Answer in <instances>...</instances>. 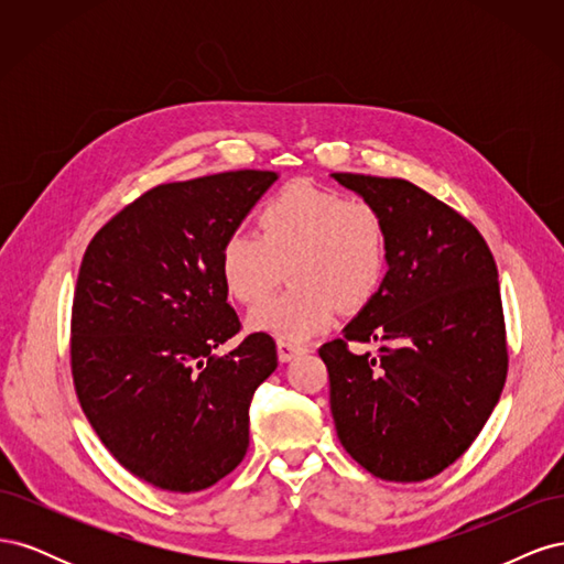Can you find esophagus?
<instances>
[{"mask_svg":"<svg viewBox=\"0 0 564 564\" xmlns=\"http://www.w3.org/2000/svg\"><path fill=\"white\" fill-rule=\"evenodd\" d=\"M305 348L303 346H296V344H289V340H278V357L280 362H289L294 360L296 355H301Z\"/></svg>","mask_w":564,"mask_h":564,"instance_id":"34e87169","label":"esophagus"}]
</instances>
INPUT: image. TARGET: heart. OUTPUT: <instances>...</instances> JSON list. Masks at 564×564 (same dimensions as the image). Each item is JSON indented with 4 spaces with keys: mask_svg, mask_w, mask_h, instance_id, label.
Here are the masks:
<instances>
[{
    "mask_svg": "<svg viewBox=\"0 0 564 564\" xmlns=\"http://www.w3.org/2000/svg\"><path fill=\"white\" fill-rule=\"evenodd\" d=\"M256 232H230L218 272L230 299L263 301L286 275L292 286L249 315V327L280 340H305L329 327L336 311H362L388 270V230L367 199L294 181L268 197Z\"/></svg>",
    "mask_w": 564,
    "mask_h": 564,
    "instance_id": "heart-1",
    "label": "heart"
}]
</instances>
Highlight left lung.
<instances>
[{
	"mask_svg": "<svg viewBox=\"0 0 564 564\" xmlns=\"http://www.w3.org/2000/svg\"><path fill=\"white\" fill-rule=\"evenodd\" d=\"M379 209L388 272L344 336L319 346L344 449L371 475L421 482L480 435L508 373L499 272L468 218L404 178L332 174ZM377 339L355 356L347 344Z\"/></svg>",
	"mask_w": 564,
	"mask_h": 564,
	"instance_id": "8db88e82",
	"label": "left lung"
}]
</instances>
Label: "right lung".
Listing matches in <instances>:
<instances>
[{
  "label": "right lung",
  "mask_w": 564,
  "mask_h": 564,
  "mask_svg": "<svg viewBox=\"0 0 564 564\" xmlns=\"http://www.w3.org/2000/svg\"><path fill=\"white\" fill-rule=\"evenodd\" d=\"M275 172H224L150 187L100 228L73 301L70 367L82 412L143 482L191 494L240 466L249 404L278 367L272 336L218 346L242 324L218 251Z\"/></svg>",
  "instance_id": "right-lung-1"
}]
</instances>
